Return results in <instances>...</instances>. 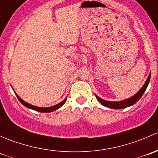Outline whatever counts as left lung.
I'll list each match as a JSON object with an SVG mask.
<instances>
[{"instance_id":"left-lung-1","label":"left lung","mask_w":158,"mask_h":158,"mask_svg":"<svg viewBox=\"0 0 158 158\" xmlns=\"http://www.w3.org/2000/svg\"><path fill=\"white\" fill-rule=\"evenodd\" d=\"M150 79H151V73H150L149 76H148L147 80L144 82V85L141 87V89L135 94L133 96L130 97V98H126L125 100H122V101L119 102H111V101H106V100L102 99L100 97H98V95L95 94V97H96L97 100L101 103L102 106H106L107 108H110V109H125V108L129 107V106H133L134 104L137 102L140 98H141V96L143 95L144 92H145L146 89H147L148 84H149Z\"/></svg>"}]
</instances>
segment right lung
<instances>
[{"label":"right lung","mask_w":158,"mask_h":158,"mask_svg":"<svg viewBox=\"0 0 158 158\" xmlns=\"http://www.w3.org/2000/svg\"><path fill=\"white\" fill-rule=\"evenodd\" d=\"M15 94H16V95H17V98L19 99V101H20V102L23 105V106H26V107L28 108V109H33V110H34V111H40V112L47 113V112H51V111H55V110L60 109L61 106H63V105H64V103L66 102V99H67V98H66L64 100H63L61 102H60L59 104H57V105H55V106H51V107H37V106H33V105H30V104H29V103L23 101V99H21V98H20V97L17 95V93H15Z\"/></svg>","instance_id":"add662e5"}]
</instances>
